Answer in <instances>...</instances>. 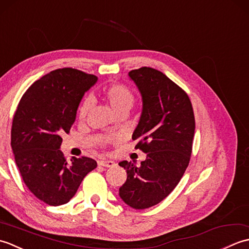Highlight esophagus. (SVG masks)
I'll use <instances>...</instances> for the list:
<instances>
[{"mask_svg":"<svg viewBox=\"0 0 249 249\" xmlns=\"http://www.w3.org/2000/svg\"><path fill=\"white\" fill-rule=\"evenodd\" d=\"M98 166L106 167V168H112L115 166V162L112 160H99Z\"/></svg>","mask_w":249,"mask_h":249,"instance_id":"obj_1","label":"esophagus"}]
</instances>
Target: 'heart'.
Here are the masks:
<instances>
[{"label":"heart","mask_w":249,"mask_h":249,"mask_svg":"<svg viewBox=\"0 0 249 249\" xmlns=\"http://www.w3.org/2000/svg\"><path fill=\"white\" fill-rule=\"evenodd\" d=\"M103 99L114 113H118L120 111H128L131 106L134 105L135 96L133 92L123 84H112V86L105 89ZM89 106H91L89 100H86L81 104L80 108H79V116L81 119L87 115Z\"/></svg>","instance_id":"1"}]
</instances>
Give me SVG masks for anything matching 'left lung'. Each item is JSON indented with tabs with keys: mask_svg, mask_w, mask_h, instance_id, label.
<instances>
[{
	"mask_svg": "<svg viewBox=\"0 0 249 249\" xmlns=\"http://www.w3.org/2000/svg\"><path fill=\"white\" fill-rule=\"evenodd\" d=\"M142 96V113L133 134L136 149L146 153L137 166L123 160L127 172L120 197L130 208L143 210L169 196L188 167L195 135V115L186 92L165 73L151 67L128 72Z\"/></svg>",
	"mask_w": 249,
	"mask_h": 249,
	"instance_id": "left-lung-1",
	"label": "left lung"
}]
</instances>
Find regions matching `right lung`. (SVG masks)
<instances>
[{
    "instance_id": "add662e5",
    "label": "right lung",
    "mask_w": 249,
    "mask_h": 249,
    "mask_svg": "<svg viewBox=\"0 0 249 249\" xmlns=\"http://www.w3.org/2000/svg\"><path fill=\"white\" fill-rule=\"evenodd\" d=\"M96 82V76L75 68L52 71L26 89L15 112L10 144L16 163L31 193L49 205L67 203L97 167L84 156L67 162L60 150L84 93Z\"/></svg>"
}]
</instances>
